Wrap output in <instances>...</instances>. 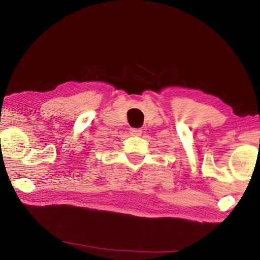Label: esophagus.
Masks as SVG:
<instances>
[{
    "label": "esophagus",
    "instance_id": "esophagus-1",
    "mask_svg": "<svg viewBox=\"0 0 260 260\" xmlns=\"http://www.w3.org/2000/svg\"><path fill=\"white\" fill-rule=\"evenodd\" d=\"M142 133V129L141 128H131V134L132 135H140Z\"/></svg>",
    "mask_w": 260,
    "mask_h": 260
}]
</instances>
